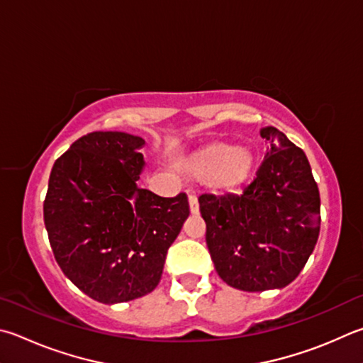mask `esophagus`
Returning <instances> with one entry per match:
<instances>
[{"mask_svg":"<svg viewBox=\"0 0 363 363\" xmlns=\"http://www.w3.org/2000/svg\"><path fill=\"white\" fill-rule=\"evenodd\" d=\"M189 206H190V213L192 214L200 213V204H199V199H196V195H194V194L189 195Z\"/></svg>","mask_w":363,"mask_h":363,"instance_id":"1","label":"esophagus"}]
</instances>
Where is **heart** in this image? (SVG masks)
<instances>
[{
    "mask_svg": "<svg viewBox=\"0 0 363 363\" xmlns=\"http://www.w3.org/2000/svg\"><path fill=\"white\" fill-rule=\"evenodd\" d=\"M257 168V155L252 147L240 144L214 141L187 157L184 169L189 177L206 182L220 194L238 192L250 182Z\"/></svg>",
    "mask_w": 363,
    "mask_h": 363,
    "instance_id": "1",
    "label": "heart"
}]
</instances>
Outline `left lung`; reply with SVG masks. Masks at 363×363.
Instances as JSON below:
<instances>
[{"mask_svg":"<svg viewBox=\"0 0 363 363\" xmlns=\"http://www.w3.org/2000/svg\"><path fill=\"white\" fill-rule=\"evenodd\" d=\"M260 136L265 159L242 194L199 199L216 272L246 292L291 284L320 230L319 189L305 152L274 127Z\"/></svg>","mask_w":363,"mask_h":363,"instance_id":"8db88e82","label":"left lung"}]
</instances>
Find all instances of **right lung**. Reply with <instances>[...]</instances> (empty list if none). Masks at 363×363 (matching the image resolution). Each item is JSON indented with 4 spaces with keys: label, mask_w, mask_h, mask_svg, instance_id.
Wrapping results in <instances>:
<instances>
[{
    "label": "right lung",
    "mask_w": 363,
    "mask_h": 363,
    "mask_svg": "<svg viewBox=\"0 0 363 363\" xmlns=\"http://www.w3.org/2000/svg\"><path fill=\"white\" fill-rule=\"evenodd\" d=\"M146 141L123 131L79 138L50 171L44 223L65 276L100 303L152 292L190 214L186 194L163 199L136 181Z\"/></svg>",
    "instance_id": "obj_1"
}]
</instances>
